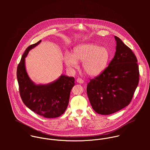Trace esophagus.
I'll return each instance as SVG.
<instances>
[{
	"label": "esophagus",
	"instance_id": "34e87169",
	"mask_svg": "<svg viewBox=\"0 0 150 150\" xmlns=\"http://www.w3.org/2000/svg\"><path fill=\"white\" fill-rule=\"evenodd\" d=\"M76 81L79 83V84H83L84 83V81L83 79H80V78H77V80H76Z\"/></svg>",
	"mask_w": 150,
	"mask_h": 150
}]
</instances>
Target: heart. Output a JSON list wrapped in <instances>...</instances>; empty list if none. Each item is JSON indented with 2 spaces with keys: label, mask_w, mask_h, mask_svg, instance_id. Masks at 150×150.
<instances>
[{
  "label": "heart",
  "mask_w": 150,
  "mask_h": 150,
  "mask_svg": "<svg viewBox=\"0 0 150 150\" xmlns=\"http://www.w3.org/2000/svg\"><path fill=\"white\" fill-rule=\"evenodd\" d=\"M111 58L109 50L98 44L86 43L76 46L72 55L66 53L64 57V64L70 69L77 68V62H82V69L90 76L100 74L106 68Z\"/></svg>",
  "instance_id": "1"
}]
</instances>
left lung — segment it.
<instances>
[{"label": "left lung", "instance_id": "1", "mask_svg": "<svg viewBox=\"0 0 150 150\" xmlns=\"http://www.w3.org/2000/svg\"><path fill=\"white\" fill-rule=\"evenodd\" d=\"M116 52L108 67L91 79L86 87L92 108L98 114H113L130 103L139 81V65L132 50L118 37Z\"/></svg>", "mask_w": 150, "mask_h": 150}]
</instances>
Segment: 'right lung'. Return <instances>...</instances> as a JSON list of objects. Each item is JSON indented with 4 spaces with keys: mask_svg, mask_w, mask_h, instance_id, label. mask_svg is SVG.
Here are the masks:
<instances>
[{
    "mask_svg": "<svg viewBox=\"0 0 150 150\" xmlns=\"http://www.w3.org/2000/svg\"><path fill=\"white\" fill-rule=\"evenodd\" d=\"M41 42L26 49L18 65L17 77L20 94L25 105L38 115L48 118L58 117L67 108L74 78L62 75L54 82L46 85H36L30 79L26 71L25 58L29 51Z\"/></svg>",
    "mask_w": 150,
    "mask_h": 150,
    "instance_id": "right-lung-1",
    "label": "right lung"
}]
</instances>
